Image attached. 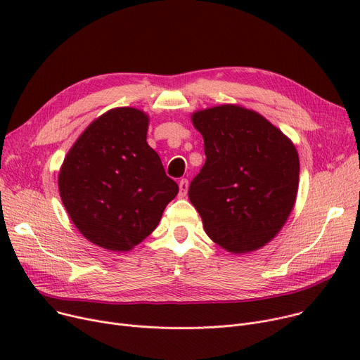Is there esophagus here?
<instances>
[{
  "label": "esophagus",
  "mask_w": 360,
  "mask_h": 360,
  "mask_svg": "<svg viewBox=\"0 0 360 360\" xmlns=\"http://www.w3.org/2000/svg\"><path fill=\"white\" fill-rule=\"evenodd\" d=\"M179 198H184V197H186V193H188V181L186 179H181L179 181Z\"/></svg>",
  "instance_id": "1"
}]
</instances>
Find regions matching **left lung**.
<instances>
[{
	"instance_id": "obj_1",
	"label": "left lung",
	"mask_w": 360,
	"mask_h": 360,
	"mask_svg": "<svg viewBox=\"0 0 360 360\" xmlns=\"http://www.w3.org/2000/svg\"><path fill=\"white\" fill-rule=\"evenodd\" d=\"M205 163L188 197L205 233L223 250L245 254L267 245L296 202L299 156L292 140L252 109L226 103L197 110Z\"/></svg>"
}]
</instances>
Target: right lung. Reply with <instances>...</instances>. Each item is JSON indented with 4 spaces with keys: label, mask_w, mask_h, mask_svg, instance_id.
Returning <instances> with one entry per match:
<instances>
[{
    "label": "right lung",
    "mask_w": 360,
    "mask_h": 360,
    "mask_svg": "<svg viewBox=\"0 0 360 360\" xmlns=\"http://www.w3.org/2000/svg\"><path fill=\"white\" fill-rule=\"evenodd\" d=\"M148 122L136 108L105 112L75 140L60 169L71 221L103 250L125 252L143 242L179 191L147 144Z\"/></svg>",
    "instance_id": "1"
}]
</instances>
